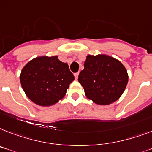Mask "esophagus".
Instances as JSON below:
<instances>
[{
    "mask_svg": "<svg viewBox=\"0 0 152 152\" xmlns=\"http://www.w3.org/2000/svg\"><path fill=\"white\" fill-rule=\"evenodd\" d=\"M78 75H79L78 72H77V73H75V79H77V77H78Z\"/></svg>",
    "mask_w": 152,
    "mask_h": 152,
    "instance_id": "obj_1",
    "label": "esophagus"
}]
</instances>
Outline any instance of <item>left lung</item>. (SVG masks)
I'll list each match as a JSON object with an SVG mask.
<instances>
[{"label":"left lung","instance_id":"left-lung-1","mask_svg":"<svg viewBox=\"0 0 152 152\" xmlns=\"http://www.w3.org/2000/svg\"><path fill=\"white\" fill-rule=\"evenodd\" d=\"M78 81L88 99L98 105H109L122 96L128 74L122 63L112 56L88 55Z\"/></svg>","mask_w":152,"mask_h":152}]
</instances>
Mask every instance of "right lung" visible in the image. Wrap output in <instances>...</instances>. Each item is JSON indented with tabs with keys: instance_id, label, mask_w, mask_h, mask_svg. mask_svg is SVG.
<instances>
[{
	"instance_id": "obj_1",
	"label": "right lung",
	"mask_w": 152,
	"mask_h": 152,
	"mask_svg": "<svg viewBox=\"0 0 152 152\" xmlns=\"http://www.w3.org/2000/svg\"><path fill=\"white\" fill-rule=\"evenodd\" d=\"M75 80L67 63L57 56H39L22 68L20 81L27 97L39 106H49L62 99Z\"/></svg>"
}]
</instances>
